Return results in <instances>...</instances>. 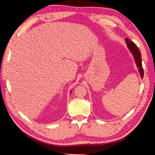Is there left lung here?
<instances>
[{"mask_svg": "<svg viewBox=\"0 0 155 155\" xmlns=\"http://www.w3.org/2000/svg\"><path fill=\"white\" fill-rule=\"evenodd\" d=\"M126 44H127L128 48L131 52V53L134 57L136 65L138 68L139 72H140V77L142 78L143 77V70L142 68V64H141V53L139 49L137 48V45L132 41H130L128 38H126Z\"/></svg>", "mask_w": 155, "mask_h": 155, "instance_id": "left-lung-1", "label": "left lung"}]
</instances>
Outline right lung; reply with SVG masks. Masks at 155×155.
<instances>
[{"mask_svg": "<svg viewBox=\"0 0 155 155\" xmlns=\"http://www.w3.org/2000/svg\"><path fill=\"white\" fill-rule=\"evenodd\" d=\"M71 92H72V91H71Z\"/></svg>", "mask_w": 155, "mask_h": 155, "instance_id": "obj_1", "label": "right lung"}]
</instances>
